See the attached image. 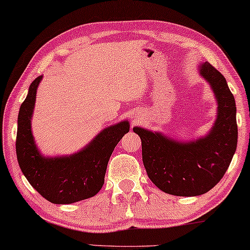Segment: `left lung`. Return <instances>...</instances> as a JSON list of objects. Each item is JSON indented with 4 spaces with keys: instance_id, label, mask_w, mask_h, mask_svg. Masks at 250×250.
Masks as SVG:
<instances>
[{
    "instance_id": "8db88e82",
    "label": "left lung",
    "mask_w": 250,
    "mask_h": 250,
    "mask_svg": "<svg viewBox=\"0 0 250 250\" xmlns=\"http://www.w3.org/2000/svg\"><path fill=\"white\" fill-rule=\"evenodd\" d=\"M218 101V118L210 133L189 143H178L162 133L133 128L141 139L148 177L159 189L177 196L204 194L220 182L237 148L236 102L226 78L210 62L200 67Z\"/></svg>"
}]
</instances>
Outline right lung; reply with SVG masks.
Segmentation results:
<instances>
[{
	"instance_id": "add662e5",
	"label": "right lung",
	"mask_w": 250,
	"mask_h": 250,
	"mask_svg": "<svg viewBox=\"0 0 250 250\" xmlns=\"http://www.w3.org/2000/svg\"><path fill=\"white\" fill-rule=\"evenodd\" d=\"M42 78L37 77L30 85L19 111L16 141L19 166L32 188L51 203L70 204L94 196L104 184L107 163L115 146L129 132V122L122 121L104 129L77 154L43 157L36 146L30 125Z\"/></svg>"
}]
</instances>
